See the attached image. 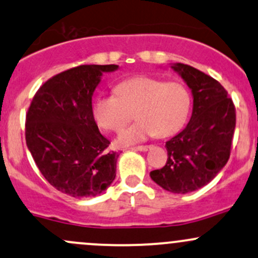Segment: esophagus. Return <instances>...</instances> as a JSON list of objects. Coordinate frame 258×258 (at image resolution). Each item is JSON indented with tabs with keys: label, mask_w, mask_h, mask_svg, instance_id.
Wrapping results in <instances>:
<instances>
[{
	"label": "esophagus",
	"mask_w": 258,
	"mask_h": 258,
	"mask_svg": "<svg viewBox=\"0 0 258 258\" xmlns=\"http://www.w3.org/2000/svg\"><path fill=\"white\" fill-rule=\"evenodd\" d=\"M135 151H140V152H148L149 149H152V146H138L135 147Z\"/></svg>",
	"instance_id": "esophagus-1"
}]
</instances>
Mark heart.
I'll use <instances>...</instances> for the list:
<instances>
[{"label": "heart", "instance_id": "1", "mask_svg": "<svg viewBox=\"0 0 258 258\" xmlns=\"http://www.w3.org/2000/svg\"><path fill=\"white\" fill-rule=\"evenodd\" d=\"M116 95L101 94L93 101L95 123L105 131L120 132L135 111L138 122L118 136V146H131L153 135L168 137L176 134L187 118L191 98L177 82L137 76L118 83Z\"/></svg>", "mask_w": 258, "mask_h": 258}]
</instances>
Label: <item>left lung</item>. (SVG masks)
Listing matches in <instances>:
<instances>
[{
  "label": "left lung",
  "mask_w": 258,
  "mask_h": 258,
  "mask_svg": "<svg viewBox=\"0 0 258 258\" xmlns=\"http://www.w3.org/2000/svg\"><path fill=\"white\" fill-rule=\"evenodd\" d=\"M170 67L191 90L192 115L185 128L166 142L165 165L149 175L166 191L185 195L207 185L225 166L236 115L219 82L188 64L177 62Z\"/></svg>",
  "instance_id": "8db88e82"
}]
</instances>
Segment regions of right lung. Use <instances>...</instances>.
Listing matches in <instances>:
<instances>
[{
    "label": "right lung",
    "mask_w": 258,
    "mask_h": 258,
    "mask_svg": "<svg viewBox=\"0 0 258 258\" xmlns=\"http://www.w3.org/2000/svg\"><path fill=\"white\" fill-rule=\"evenodd\" d=\"M117 64H83L53 76L34 95L25 141L42 176L71 197H95L112 183L118 153L93 118L92 97Z\"/></svg>",
    "instance_id": "obj_1"
}]
</instances>
